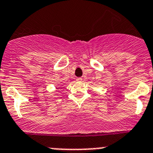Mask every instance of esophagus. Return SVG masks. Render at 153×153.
Instances as JSON below:
<instances>
[{
  "mask_svg": "<svg viewBox=\"0 0 153 153\" xmlns=\"http://www.w3.org/2000/svg\"><path fill=\"white\" fill-rule=\"evenodd\" d=\"M76 80L77 81V82H81V81H82V78H80V77L76 78Z\"/></svg>",
  "mask_w": 153,
  "mask_h": 153,
  "instance_id": "obj_1",
  "label": "esophagus"
}]
</instances>
